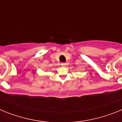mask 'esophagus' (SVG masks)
<instances>
[{
    "instance_id": "1",
    "label": "esophagus",
    "mask_w": 122,
    "mask_h": 122,
    "mask_svg": "<svg viewBox=\"0 0 122 122\" xmlns=\"http://www.w3.org/2000/svg\"><path fill=\"white\" fill-rule=\"evenodd\" d=\"M61 65H62V66H65V65H66V63H61Z\"/></svg>"
}]
</instances>
